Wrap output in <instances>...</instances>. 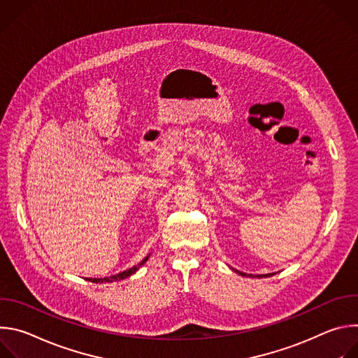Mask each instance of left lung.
Instances as JSON below:
<instances>
[{
	"mask_svg": "<svg viewBox=\"0 0 358 358\" xmlns=\"http://www.w3.org/2000/svg\"><path fill=\"white\" fill-rule=\"evenodd\" d=\"M235 272H236V273H239V275H242V276H245V275H246V273H243V272H239V271H235ZM272 275H275V273H268V275H259V278H265V276L268 278V276H272Z\"/></svg>",
	"mask_w": 358,
	"mask_h": 358,
	"instance_id": "obj_1",
	"label": "left lung"
}]
</instances>
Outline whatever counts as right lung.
Returning a JSON list of instances; mask_svg holds the SVG:
<instances>
[{
  "instance_id": "obj_1",
  "label": "right lung",
  "mask_w": 358,
  "mask_h": 358,
  "mask_svg": "<svg viewBox=\"0 0 358 358\" xmlns=\"http://www.w3.org/2000/svg\"><path fill=\"white\" fill-rule=\"evenodd\" d=\"M150 257V255H148ZM148 257H145L138 265H136V266H133V268H130V269H127V271H124V272H120V273H117V275H113V276H110V278H94V279H92V278H86V280H89V282H93V283H101V282H113V280H122V279H126V278H129V276H131L133 273H136V271L140 268V266H143L144 264H145V261L148 259Z\"/></svg>"
}]
</instances>
